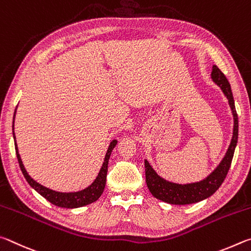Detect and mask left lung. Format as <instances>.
<instances>
[{"label": "left lung", "instance_id": "left-lung-1", "mask_svg": "<svg viewBox=\"0 0 251 251\" xmlns=\"http://www.w3.org/2000/svg\"><path fill=\"white\" fill-rule=\"evenodd\" d=\"M210 77H212L213 81L217 86L221 87L224 95L226 96L228 103H229V107L231 109L232 117H234V130H232L230 144L228 147L225 156L223 157V160L218 164L217 168L207 177L195 183L176 184L166 181V179L162 178L160 175H157L148 160H144L146 179L149 191L151 192V194L155 199L163 201L165 203L173 205H188L208 199L222 185L224 179L226 178L228 171H229L237 141H238V116H237L236 112L230 83L216 65L213 66Z\"/></svg>", "mask_w": 251, "mask_h": 251}]
</instances>
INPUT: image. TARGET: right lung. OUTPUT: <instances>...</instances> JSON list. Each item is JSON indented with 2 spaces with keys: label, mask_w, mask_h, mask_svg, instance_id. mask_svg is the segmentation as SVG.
<instances>
[{
  "label": "right lung",
  "mask_w": 251,
  "mask_h": 251,
  "mask_svg": "<svg viewBox=\"0 0 251 251\" xmlns=\"http://www.w3.org/2000/svg\"><path fill=\"white\" fill-rule=\"evenodd\" d=\"M17 108V107H16ZM15 113H16V109L14 111V117H13V138H14V144H15V151H16V156L17 160H19V164L22 173H23L24 177L26 178V181L32 186L35 191H36L38 194H41L43 197L50 201L51 204H54L55 206H58V207H64V208H77V207H82V206L89 205L91 203H94L97 200L99 199L101 194L103 193L104 186H105V179H107V172H108V163H109V159L110 155H111L112 150L114 147L117 146L118 141L116 139L112 140L110 142L107 153H105L104 160L102 166L98 173V176L96 177V179L92 182L89 186L86 187L85 190L78 191V192H70V193H61V192H56L52 191L50 188H47L45 186H43L42 184L37 183L35 179L29 176L27 171L25 170V166L22 162L21 155L19 153V148H17L16 144V138H15V133H14V119H15Z\"/></svg>",
  "instance_id": "add662e5"
}]
</instances>
